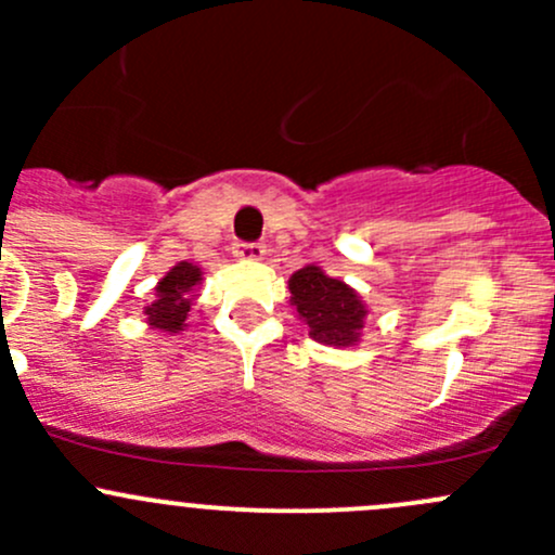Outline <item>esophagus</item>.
<instances>
[{"label": "esophagus", "instance_id": "obj_1", "mask_svg": "<svg viewBox=\"0 0 555 555\" xmlns=\"http://www.w3.org/2000/svg\"><path fill=\"white\" fill-rule=\"evenodd\" d=\"M266 255V246L257 242H236L233 244V257L238 260H260Z\"/></svg>", "mask_w": 555, "mask_h": 555}]
</instances>
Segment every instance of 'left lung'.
Here are the masks:
<instances>
[{"label":"left lung","mask_w":555,"mask_h":555,"mask_svg":"<svg viewBox=\"0 0 555 555\" xmlns=\"http://www.w3.org/2000/svg\"><path fill=\"white\" fill-rule=\"evenodd\" d=\"M289 293L313 340L338 349L357 344L367 309L349 284L324 276L322 268L306 266L293 273Z\"/></svg>","instance_id":"obj_1"}]
</instances>
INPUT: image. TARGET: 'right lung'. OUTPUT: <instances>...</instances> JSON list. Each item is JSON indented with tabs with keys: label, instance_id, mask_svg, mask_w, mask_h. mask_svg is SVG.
I'll use <instances>...</instances> for the list:
<instances>
[{
	"label": "right lung",
	"instance_id": "right-lung-1",
	"mask_svg": "<svg viewBox=\"0 0 555 555\" xmlns=\"http://www.w3.org/2000/svg\"><path fill=\"white\" fill-rule=\"evenodd\" d=\"M201 282V268L193 266V262H177L169 273L158 282L155 287V300L147 306V319L153 327L169 330V333H177V330L184 327V319H188L190 293H193L195 284Z\"/></svg>",
	"mask_w": 555,
	"mask_h": 555
}]
</instances>
